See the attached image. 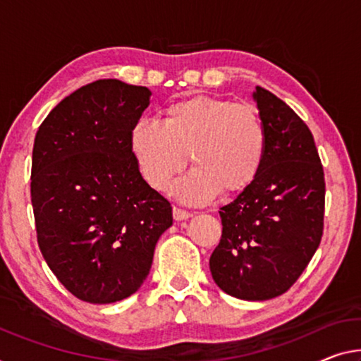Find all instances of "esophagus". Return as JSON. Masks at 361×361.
I'll use <instances>...</instances> for the list:
<instances>
[{"label":"esophagus","instance_id":"esophagus-1","mask_svg":"<svg viewBox=\"0 0 361 361\" xmlns=\"http://www.w3.org/2000/svg\"><path fill=\"white\" fill-rule=\"evenodd\" d=\"M173 216H174L176 221H184V219L192 218V213L187 212V209H182V208L174 207L173 208Z\"/></svg>","mask_w":361,"mask_h":361}]
</instances>
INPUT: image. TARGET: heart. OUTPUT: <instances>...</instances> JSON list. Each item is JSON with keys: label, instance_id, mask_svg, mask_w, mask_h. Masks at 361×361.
I'll use <instances>...</instances> for the list:
<instances>
[{"label": "heart", "instance_id": "heart-1", "mask_svg": "<svg viewBox=\"0 0 361 361\" xmlns=\"http://www.w3.org/2000/svg\"><path fill=\"white\" fill-rule=\"evenodd\" d=\"M130 149L154 190L163 192L184 168L192 171L173 185L182 202L202 204L219 190L235 193L257 179L266 153V132L248 106L223 98L193 97L171 103L163 124L140 119L132 126Z\"/></svg>", "mask_w": 361, "mask_h": 361}]
</instances>
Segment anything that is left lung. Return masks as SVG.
<instances>
[{"mask_svg":"<svg viewBox=\"0 0 361 361\" xmlns=\"http://www.w3.org/2000/svg\"><path fill=\"white\" fill-rule=\"evenodd\" d=\"M266 132L262 169L221 208L223 235L209 257L219 289L242 300L279 297L319 247L324 227V171L308 126L263 87L253 93Z\"/></svg>","mask_w":361,"mask_h":361,"instance_id":"8db88e82","label":"left lung"}]
</instances>
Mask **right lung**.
Masks as SVG:
<instances>
[{"instance_id":"add662e5","label":"right lung","mask_w":361,"mask_h":361,"mask_svg":"<svg viewBox=\"0 0 361 361\" xmlns=\"http://www.w3.org/2000/svg\"><path fill=\"white\" fill-rule=\"evenodd\" d=\"M149 95L116 79L92 82L37 130L30 197L38 247L61 284L88 303L135 293L173 226V207L147 184L130 149Z\"/></svg>"}]
</instances>
